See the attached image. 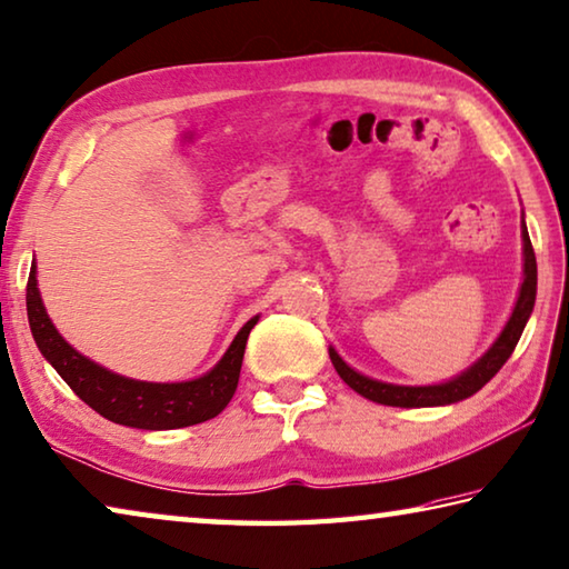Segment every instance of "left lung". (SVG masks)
<instances>
[{
    "label": "left lung",
    "mask_w": 569,
    "mask_h": 569,
    "mask_svg": "<svg viewBox=\"0 0 569 569\" xmlns=\"http://www.w3.org/2000/svg\"><path fill=\"white\" fill-rule=\"evenodd\" d=\"M522 241H525V278H522L520 298L518 303H515V311L508 320V326H505V330L500 333V338L495 340V346L478 360V363L465 370L462 376H458L456 380H448V383L422 386V388L378 383V380H370L366 376L356 373L353 368H348L343 360L338 358L336 350L330 348L328 353H330V360H333L338 376L363 398L380 402V406H396V408L448 406V402H458L462 398H470L472 392H478L505 363H508V358L512 356V350L522 336L525 323H528V318L532 313L535 293H537V261H535L528 229H525V221H522Z\"/></svg>",
    "instance_id": "obj_1"
}]
</instances>
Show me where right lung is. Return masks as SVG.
Returning a JSON list of instances; mask_svg holds the SVG:
<instances>
[{
	"label": "right lung",
	"mask_w": 569,
	"mask_h": 569,
	"mask_svg": "<svg viewBox=\"0 0 569 569\" xmlns=\"http://www.w3.org/2000/svg\"><path fill=\"white\" fill-rule=\"evenodd\" d=\"M27 316L41 356L54 366L57 373L89 408L119 426L143 430L186 428L219 416L239 386L246 340L258 320L251 318L239 330L221 363L203 378L189 380V383H141V380L121 378L91 363L57 333L41 306L34 266L27 281Z\"/></svg>",
	"instance_id": "obj_1"
}]
</instances>
